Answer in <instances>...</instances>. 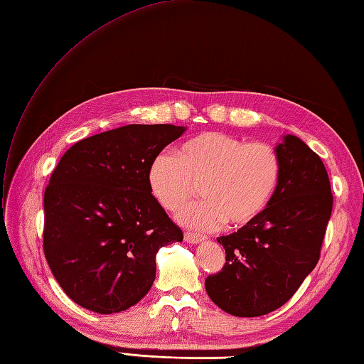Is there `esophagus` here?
Instances as JSON below:
<instances>
[{
  "label": "esophagus",
  "instance_id": "34e87169",
  "mask_svg": "<svg viewBox=\"0 0 364 364\" xmlns=\"http://www.w3.org/2000/svg\"><path fill=\"white\" fill-rule=\"evenodd\" d=\"M183 238L187 243H199V241L205 240V235H203V233H195V232H185Z\"/></svg>",
  "mask_w": 364,
  "mask_h": 364
}]
</instances>
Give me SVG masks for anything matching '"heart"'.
<instances>
[{
  "label": "heart",
  "instance_id": "1",
  "mask_svg": "<svg viewBox=\"0 0 364 364\" xmlns=\"http://www.w3.org/2000/svg\"><path fill=\"white\" fill-rule=\"evenodd\" d=\"M280 173V157L271 144L203 132L182 143L176 156H157L148 181L152 195L168 212L190 204L200 187L205 199L181 213L187 225L216 229L228 221L232 228H241L264 212Z\"/></svg>",
  "mask_w": 364,
  "mask_h": 364
}]
</instances>
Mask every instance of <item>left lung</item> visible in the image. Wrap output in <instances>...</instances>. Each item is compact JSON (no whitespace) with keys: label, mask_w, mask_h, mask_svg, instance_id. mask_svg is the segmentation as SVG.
Here are the masks:
<instances>
[{"label":"left lung","mask_w":364,"mask_h":364,"mask_svg":"<svg viewBox=\"0 0 364 364\" xmlns=\"http://www.w3.org/2000/svg\"><path fill=\"white\" fill-rule=\"evenodd\" d=\"M282 173L264 212L230 235L223 269L205 279L210 299L233 316H263L288 302L319 262L333 195L321 157L294 135L277 144Z\"/></svg>","instance_id":"obj_1"}]
</instances>
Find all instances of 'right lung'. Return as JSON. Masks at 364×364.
Returning a JSON list of instances; mask_svg holds the SVG:
<instances>
[{
    "label": "right lung",
    "mask_w": 364,
    "mask_h": 364,
    "mask_svg": "<svg viewBox=\"0 0 364 364\" xmlns=\"http://www.w3.org/2000/svg\"><path fill=\"white\" fill-rule=\"evenodd\" d=\"M185 129L129 124L80 140L45 188L43 252L63 291L101 314L146 296L160 247L183 240L152 196L149 168Z\"/></svg>",
    "instance_id": "1"
}]
</instances>
